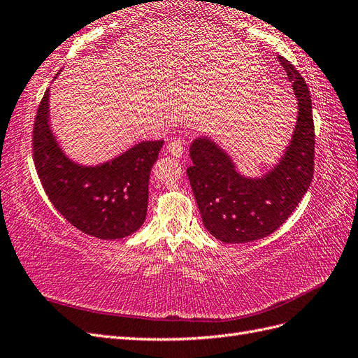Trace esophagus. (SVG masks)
I'll use <instances>...</instances> for the list:
<instances>
[{
    "label": "esophagus",
    "mask_w": 358,
    "mask_h": 358,
    "mask_svg": "<svg viewBox=\"0 0 358 358\" xmlns=\"http://www.w3.org/2000/svg\"><path fill=\"white\" fill-rule=\"evenodd\" d=\"M167 149H169V152L173 155V157H182V154H183V150H185V148H183V140L182 138H173L171 142L169 143V146H167Z\"/></svg>",
    "instance_id": "esophagus-1"
}]
</instances>
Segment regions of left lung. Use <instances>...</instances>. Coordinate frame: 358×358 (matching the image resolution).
Masks as SVG:
<instances>
[{
  "mask_svg": "<svg viewBox=\"0 0 358 358\" xmlns=\"http://www.w3.org/2000/svg\"><path fill=\"white\" fill-rule=\"evenodd\" d=\"M297 99V121L276 164L257 178L245 176L213 138L197 137L187 169L203 224L224 243H248L272 234L294 212L313 178L315 129L308 85L294 66L278 58Z\"/></svg>",
  "mask_w": 358,
  "mask_h": 358,
  "instance_id": "1",
  "label": "left lung"
}]
</instances>
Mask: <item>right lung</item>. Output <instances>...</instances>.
I'll return each mask as SVG.
<instances>
[{
  "label": "right lung",
  "mask_w": 358,
  "mask_h": 358,
  "mask_svg": "<svg viewBox=\"0 0 358 358\" xmlns=\"http://www.w3.org/2000/svg\"><path fill=\"white\" fill-rule=\"evenodd\" d=\"M49 95L50 90L32 131L34 164L49 200L85 234L116 241L136 233L146 218L150 169L164 142H140L100 164H80L66 155L52 131Z\"/></svg>",
  "instance_id": "1"
}]
</instances>
